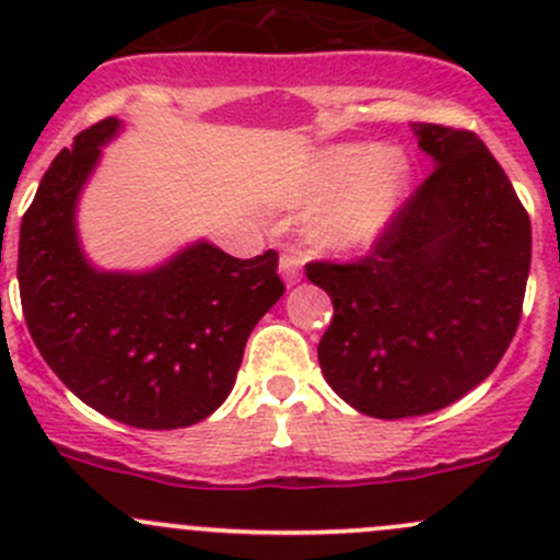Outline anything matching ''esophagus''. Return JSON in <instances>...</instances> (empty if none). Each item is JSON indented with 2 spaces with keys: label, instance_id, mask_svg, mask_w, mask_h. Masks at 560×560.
<instances>
[{
  "label": "esophagus",
  "instance_id": "esophagus-1",
  "mask_svg": "<svg viewBox=\"0 0 560 560\" xmlns=\"http://www.w3.org/2000/svg\"><path fill=\"white\" fill-rule=\"evenodd\" d=\"M279 273H281V279H284L287 287H295L298 281H301V276H303L301 254H295V252H284V254H281Z\"/></svg>",
  "mask_w": 560,
  "mask_h": 560
}]
</instances>
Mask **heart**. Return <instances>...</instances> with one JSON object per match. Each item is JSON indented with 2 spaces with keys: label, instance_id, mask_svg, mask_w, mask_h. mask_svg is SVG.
Here are the masks:
<instances>
[{
  "label": "heart",
  "instance_id": "b5f03b06",
  "mask_svg": "<svg viewBox=\"0 0 560 560\" xmlns=\"http://www.w3.org/2000/svg\"><path fill=\"white\" fill-rule=\"evenodd\" d=\"M411 184V165L395 145L343 143L316 154L292 186L290 206L316 211L312 241L325 252H360L393 228Z\"/></svg>",
  "mask_w": 560,
  "mask_h": 560
}]
</instances>
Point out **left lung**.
Wrapping results in <instances>:
<instances>
[{"label":"left lung","mask_w":560,"mask_h":560,"mask_svg":"<svg viewBox=\"0 0 560 560\" xmlns=\"http://www.w3.org/2000/svg\"><path fill=\"white\" fill-rule=\"evenodd\" d=\"M433 173L358 262H308L330 295L327 385L360 415L420 417L455 404L504 358L523 312L530 222L488 145L411 124Z\"/></svg>","instance_id":"8db88e82"}]
</instances>
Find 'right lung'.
Segmentation results:
<instances>
[{"label": "right lung", "instance_id": "1", "mask_svg": "<svg viewBox=\"0 0 560 560\" xmlns=\"http://www.w3.org/2000/svg\"><path fill=\"white\" fill-rule=\"evenodd\" d=\"M118 118L83 129L21 222L19 287L39 354L83 404L145 431L195 425L228 400L254 325L284 295L279 254L238 259L195 241L151 270H103L78 200Z\"/></svg>", "mask_w": 560, "mask_h": 560}]
</instances>
